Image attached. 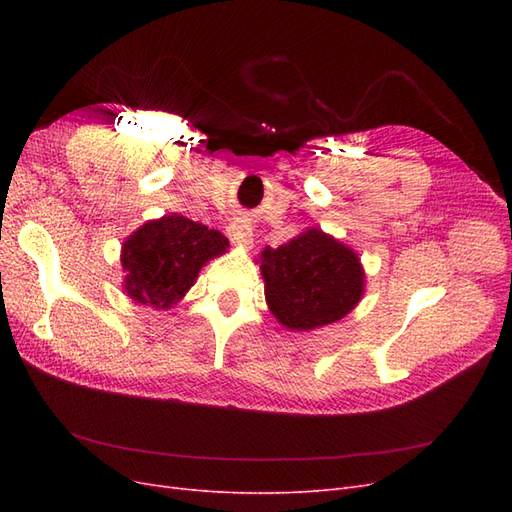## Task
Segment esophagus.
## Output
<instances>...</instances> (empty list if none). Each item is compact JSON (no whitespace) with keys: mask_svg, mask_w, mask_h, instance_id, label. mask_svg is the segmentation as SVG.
<instances>
[{"mask_svg":"<svg viewBox=\"0 0 512 512\" xmlns=\"http://www.w3.org/2000/svg\"><path fill=\"white\" fill-rule=\"evenodd\" d=\"M228 237L237 247H245V250H247V247H252L254 232H252L250 220H247V218H237L235 222L228 226Z\"/></svg>","mask_w":512,"mask_h":512,"instance_id":"obj_1","label":"esophagus"}]
</instances>
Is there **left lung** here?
<instances>
[{
	"instance_id": "obj_1",
	"label": "left lung",
	"mask_w": 512,
	"mask_h": 512,
	"mask_svg": "<svg viewBox=\"0 0 512 512\" xmlns=\"http://www.w3.org/2000/svg\"><path fill=\"white\" fill-rule=\"evenodd\" d=\"M265 299L290 331H314L346 318L365 292V269L352 247L309 226L280 247L260 252Z\"/></svg>"
}]
</instances>
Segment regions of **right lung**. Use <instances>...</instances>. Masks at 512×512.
<instances>
[{
  "label": "right lung",
  "instance_id": "add662e5",
  "mask_svg": "<svg viewBox=\"0 0 512 512\" xmlns=\"http://www.w3.org/2000/svg\"><path fill=\"white\" fill-rule=\"evenodd\" d=\"M228 239L185 215L149 220L121 245L123 290L141 305L170 309L188 292L209 260L226 254Z\"/></svg>",
  "mask_w": 512,
  "mask_h": 512
}]
</instances>
